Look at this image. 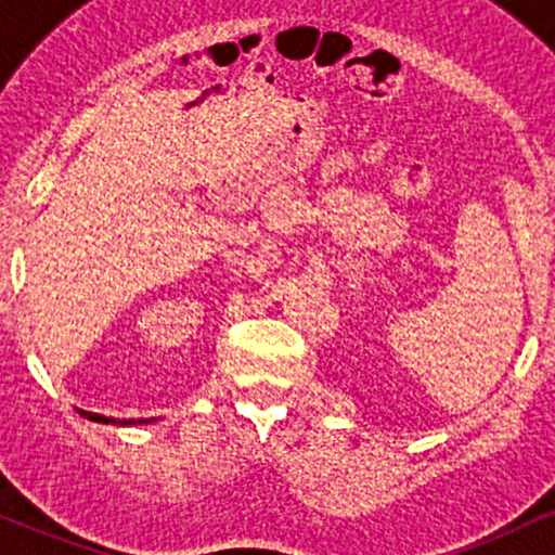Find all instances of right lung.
I'll list each match as a JSON object with an SVG mask.
<instances>
[{
	"mask_svg": "<svg viewBox=\"0 0 555 555\" xmlns=\"http://www.w3.org/2000/svg\"><path fill=\"white\" fill-rule=\"evenodd\" d=\"M80 416L86 420L99 422V425H117V427H130V425H149V422H157V420H112V416L104 414H93V412H80Z\"/></svg>",
	"mask_w": 555,
	"mask_h": 555,
	"instance_id": "1",
	"label": "right lung"
}]
</instances>
